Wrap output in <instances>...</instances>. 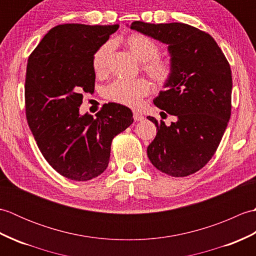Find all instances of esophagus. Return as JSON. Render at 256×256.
I'll return each instance as SVG.
<instances>
[{
  "instance_id": "esophagus-1",
  "label": "esophagus",
  "mask_w": 256,
  "mask_h": 256,
  "mask_svg": "<svg viewBox=\"0 0 256 256\" xmlns=\"http://www.w3.org/2000/svg\"><path fill=\"white\" fill-rule=\"evenodd\" d=\"M133 118H134V121H142L144 116H142V114H140L138 112H134L133 113Z\"/></svg>"
}]
</instances>
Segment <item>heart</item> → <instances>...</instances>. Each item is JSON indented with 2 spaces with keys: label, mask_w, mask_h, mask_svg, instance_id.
Instances as JSON below:
<instances>
[{
  "label": "heart",
  "mask_w": 256,
  "mask_h": 256,
  "mask_svg": "<svg viewBox=\"0 0 256 256\" xmlns=\"http://www.w3.org/2000/svg\"><path fill=\"white\" fill-rule=\"evenodd\" d=\"M125 45L140 62H143V69L156 82L162 84L170 80L172 74V64L168 59L157 57L160 48L154 40L143 34H132L126 37ZM113 46V42L108 40L96 50L92 58V66L96 74L106 72ZM150 91V84L145 79L116 80L106 86L104 96L118 104L135 108L140 106V101Z\"/></svg>",
  "instance_id": "heart-1"
}]
</instances>
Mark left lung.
Segmentation results:
<instances>
[{
    "label": "left lung",
    "instance_id": "8db88e82",
    "mask_svg": "<svg viewBox=\"0 0 256 256\" xmlns=\"http://www.w3.org/2000/svg\"><path fill=\"white\" fill-rule=\"evenodd\" d=\"M131 30L168 45L172 74L154 104L176 116L167 126L148 116L157 134L148 156L157 170L184 177L214 155L231 116L230 64L208 32L184 23L133 22Z\"/></svg>",
    "mask_w": 256,
    "mask_h": 256
}]
</instances>
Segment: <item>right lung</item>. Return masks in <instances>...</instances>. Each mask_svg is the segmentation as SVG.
I'll return each mask as SVG.
<instances>
[{"mask_svg":"<svg viewBox=\"0 0 256 256\" xmlns=\"http://www.w3.org/2000/svg\"><path fill=\"white\" fill-rule=\"evenodd\" d=\"M118 28V24L58 25L27 62V123L48 164L72 180L101 175L112 140L133 123L132 111L118 103L104 104L96 118L79 113L82 94L94 90V52Z\"/></svg>","mask_w":256,"mask_h":256,"instance_id":"right-lung-1","label":"right lung"}]
</instances>
